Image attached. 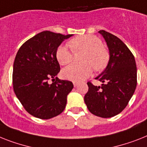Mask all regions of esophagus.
Segmentation results:
<instances>
[{
  "label": "esophagus",
  "instance_id": "esophagus-1",
  "mask_svg": "<svg viewBox=\"0 0 147 147\" xmlns=\"http://www.w3.org/2000/svg\"><path fill=\"white\" fill-rule=\"evenodd\" d=\"M79 85L78 82H74V87H76L77 86Z\"/></svg>",
  "mask_w": 147,
  "mask_h": 147
}]
</instances>
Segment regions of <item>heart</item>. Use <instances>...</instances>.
Masks as SVG:
<instances>
[{"mask_svg": "<svg viewBox=\"0 0 147 147\" xmlns=\"http://www.w3.org/2000/svg\"><path fill=\"white\" fill-rule=\"evenodd\" d=\"M69 46L74 52L84 51L82 57L83 64H72L62 71L63 77L66 80L80 82L89 76L92 72V66L97 71L106 66L108 61V53L103 47L101 40L93 35H84L71 39ZM57 61L61 65L71 63L74 59L72 51L68 47L61 45L55 53Z\"/></svg>", "mask_w": 147, "mask_h": 147, "instance_id": "obj_1", "label": "heart"}]
</instances>
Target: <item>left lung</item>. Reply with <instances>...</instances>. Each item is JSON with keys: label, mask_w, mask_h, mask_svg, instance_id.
Returning <instances> with one entry per match:
<instances>
[{"label": "left lung", "mask_w": 147, "mask_h": 147, "mask_svg": "<svg viewBox=\"0 0 147 147\" xmlns=\"http://www.w3.org/2000/svg\"><path fill=\"white\" fill-rule=\"evenodd\" d=\"M107 42L110 60L106 69L96 80L103 82L96 86L89 82L85 103L92 114L110 118L121 113L128 105L137 86V66L134 55L115 35L100 30Z\"/></svg>", "instance_id": "8db88e82"}]
</instances>
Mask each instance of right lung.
<instances>
[{
  "instance_id": "1",
  "label": "right lung",
  "mask_w": 147,
  "mask_h": 147,
  "mask_svg": "<svg viewBox=\"0 0 147 147\" xmlns=\"http://www.w3.org/2000/svg\"><path fill=\"white\" fill-rule=\"evenodd\" d=\"M72 35L42 31L23 43L16 55L13 90L25 110L34 117L49 119L65 110L74 85L56 77L60 65L55 53L62 41Z\"/></svg>"
}]
</instances>
